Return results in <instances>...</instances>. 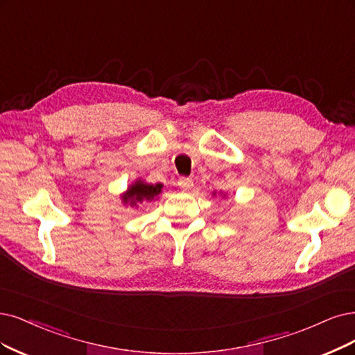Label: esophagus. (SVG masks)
I'll use <instances>...</instances> for the list:
<instances>
[{
  "mask_svg": "<svg viewBox=\"0 0 355 355\" xmlns=\"http://www.w3.org/2000/svg\"><path fill=\"white\" fill-rule=\"evenodd\" d=\"M178 186H180V189H182V190H190V189L193 187V180L189 178V177H181V178L178 180Z\"/></svg>",
  "mask_w": 355,
  "mask_h": 355,
  "instance_id": "esophagus-1",
  "label": "esophagus"
}]
</instances>
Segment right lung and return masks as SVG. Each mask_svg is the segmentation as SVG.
<instances>
[{
    "label": "right lung",
    "mask_w": 355,
    "mask_h": 355,
    "mask_svg": "<svg viewBox=\"0 0 355 355\" xmlns=\"http://www.w3.org/2000/svg\"><path fill=\"white\" fill-rule=\"evenodd\" d=\"M161 184H143V182L137 181L135 186H131L127 191V196L124 198V202L131 200V205H135L136 202H141L143 199L150 200L155 196L161 193Z\"/></svg>",
    "instance_id": "add662e5"
}]
</instances>
